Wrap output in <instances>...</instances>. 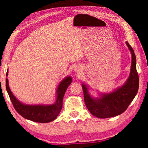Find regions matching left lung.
I'll use <instances>...</instances> for the list:
<instances>
[{"label":"left lung","mask_w":148,"mask_h":148,"mask_svg":"<svg viewBox=\"0 0 148 148\" xmlns=\"http://www.w3.org/2000/svg\"><path fill=\"white\" fill-rule=\"evenodd\" d=\"M132 55L131 73L125 85L110 94H104L100 98H93L88 94V88L82 85L84 102L88 110L100 119L116 116L124 112L136 96L139 89V76L136 69V57L133 48L126 42Z\"/></svg>","instance_id":"obj_1"}]
</instances>
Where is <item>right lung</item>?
Wrapping results in <instances>:
<instances>
[{
    "mask_svg": "<svg viewBox=\"0 0 148 148\" xmlns=\"http://www.w3.org/2000/svg\"><path fill=\"white\" fill-rule=\"evenodd\" d=\"M8 75V71L6 76ZM72 79L68 77L62 80L57 89V96L54 104L51 105H26L20 102L12 94L9 87L8 79L6 78V89L9 94L13 107L16 111L23 118L34 122L45 123H49L55 119L62 107V100L68 86L71 84Z\"/></svg>",
    "mask_w": 148,
    "mask_h": 148,
    "instance_id": "add662e5",
    "label": "right lung"
}]
</instances>
